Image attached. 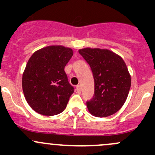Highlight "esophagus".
<instances>
[{
  "mask_svg": "<svg viewBox=\"0 0 155 155\" xmlns=\"http://www.w3.org/2000/svg\"><path fill=\"white\" fill-rule=\"evenodd\" d=\"M76 91H77V93H80V92H81V87H80V85H77V86H76Z\"/></svg>",
  "mask_w": 155,
  "mask_h": 155,
  "instance_id": "1",
  "label": "esophagus"
}]
</instances>
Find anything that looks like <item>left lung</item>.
Wrapping results in <instances>:
<instances>
[{"mask_svg":"<svg viewBox=\"0 0 155 155\" xmlns=\"http://www.w3.org/2000/svg\"><path fill=\"white\" fill-rule=\"evenodd\" d=\"M79 52L90 65L94 79V94L86 103L89 112L100 118L113 115L124 105L130 88L125 62L109 49L85 48Z\"/></svg>","mask_w":155,"mask_h":155,"instance_id":"left-lung-1","label":"left lung"}]
</instances>
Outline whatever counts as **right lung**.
<instances>
[{
  "mask_svg": "<svg viewBox=\"0 0 155 155\" xmlns=\"http://www.w3.org/2000/svg\"><path fill=\"white\" fill-rule=\"evenodd\" d=\"M72 48L49 46L36 51L22 75V90L29 106L37 113L51 116L63 112L74 91L64 68Z\"/></svg>",
  "mask_w": 155,
  "mask_h": 155,
  "instance_id": "obj_1",
  "label": "right lung"
}]
</instances>
